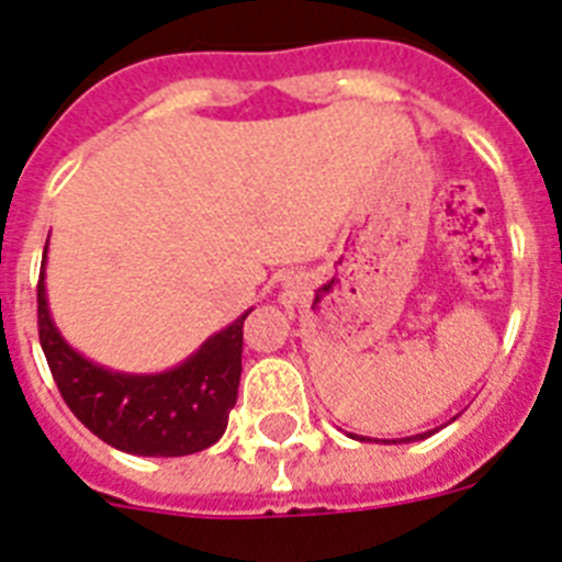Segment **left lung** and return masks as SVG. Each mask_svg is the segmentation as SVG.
I'll return each instance as SVG.
<instances>
[{
  "mask_svg": "<svg viewBox=\"0 0 562 562\" xmlns=\"http://www.w3.org/2000/svg\"><path fill=\"white\" fill-rule=\"evenodd\" d=\"M432 432H436V429H429V432H418V436H407V438H396V441H393V443H407V441H422V438H427V436H432ZM359 441H364V438H359Z\"/></svg>",
  "mask_w": 562,
  "mask_h": 562,
  "instance_id": "obj_1",
  "label": "left lung"
}]
</instances>
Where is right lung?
Here are the masks:
<instances>
[{"label":"right lung","mask_w":562,"mask_h":562,"mask_svg":"<svg viewBox=\"0 0 562 562\" xmlns=\"http://www.w3.org/2000/svg\"><path fill=\"white\" fill-rule=\"evenodd\" d=\"M45 266L38 274V341L72 416L130 456L178 458L206 450L226 432L243 373V322L209 336L187 362L164 373H121L90 362L58 334L47 308Z\"/></svg>","instance_id":"right-lung-1"}]
</instances>
